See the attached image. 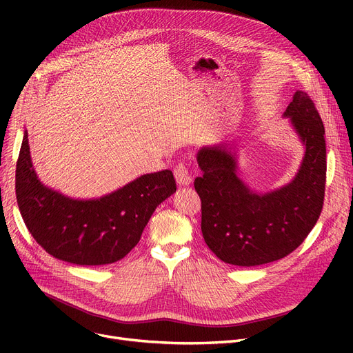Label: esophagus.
<instances>
[{
    "mask_svg": "<svg viewBox=\"0 0 353 353\" xmlns=\"http://www.w3.org/2000/svg\"><path fill=\"white\" fill-rule=\"evenodd\" d=\"M173 173H174V177H176V181L179 186H189V184L192 183V174L188 170V167L184 163H179L174 167Z\"/></svg>",
    "mask_w": 353,
    "mask_h": 353,
    "instance_id": "1",
    "label": "esophagus"
}]
</instances>
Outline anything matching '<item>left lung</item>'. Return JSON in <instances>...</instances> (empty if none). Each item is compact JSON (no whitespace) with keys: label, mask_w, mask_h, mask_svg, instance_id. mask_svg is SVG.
<instances>
[{"label":"left lung","mask_w":353,"mask_h":353,"mask_svg":"<svg viewBox=\"0 0 353 353\" xmlns=\"http://www.w3.org/2000/svg\"><path fill=\"white\" fill-rule=\"evenodd\" d=\"M305 144L294 179L265 194L253 193L236 174L234 153L226 144L203 147V172L194 189L201 200V233L209 249L234 266L265 265L302 245L321 216L326 183L325 127L314 103L298 90L285 111Z\"/></svg>","instance_id":"obj_1"}]
</instances>
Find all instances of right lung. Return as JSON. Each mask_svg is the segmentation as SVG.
I'll return each mask as SVG.
<instances>
[{
  "label": "right lung",
  "mask_w": 353,
  "mask_h": 353,
  "mask_svg": "<svg viewBox=\"0 0 353 353\" xmlns=\"http://www.w3.org/2000/svg\"><path fill=\"white\" fill-rule=\"evenodd\" d=\"M174 192L173 173L163 170L100 199L67 197L37 177L24 132L15 170L18 209L35 242L60 261L81 266L120 261L139 243L156 208Z\"/></svg>",
  "instance_id": "1"
}]
</instances>
